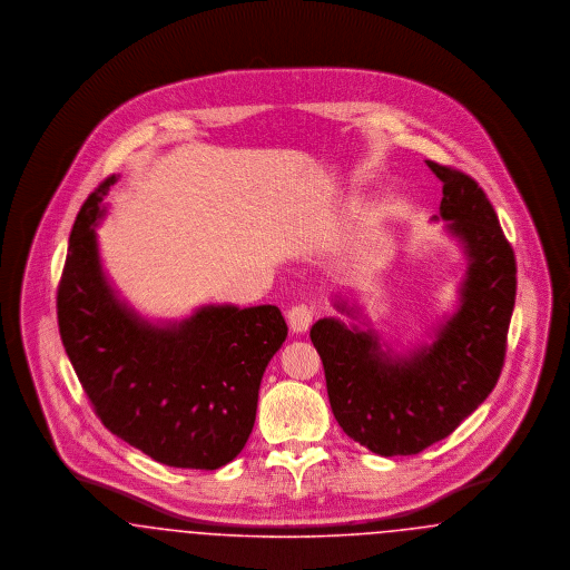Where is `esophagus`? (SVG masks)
<instances>
[{
    "label": "esophagus",
    "mask_w": 570,
    "mask_h": 570,
    "mask_svg": "<svg viewBox=\"0 0 570 570\" xmlns=\"http://www.w3.org/2000/svg\"><path fill=\"white\" fill-rule=\"evenodd\" d=\"M288 318V325L293 328V333H305L312 323H314V309L309 305H295L288 309L286 314Z\"/></svg>",
    "instance_id": "1"
}]
</instances>
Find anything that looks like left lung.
<instances>
[{
	"label": "left lung",
	"instance_id": "1",
	"mask_svg": "<svg viewBox=\"0 0 570 570\" xmlns=\"http://www.w3.org/2000/svg\"><path fill=\"white\" fill-rule=\"evenodd\" d=\"M442 181L440 216L468 258L458 309L428 344L395 353L379 333L321 318L309 337L323 358L335 421L384 458L416 455L453 434L500 379L515 307L517 265L488 194L465 173L428 160ZM335 307L358 318V307Z\"/></svg>",
	"mask_w": 570,
	"mask_h": 570
}]
</instances>
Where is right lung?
<instances>
[{"label": "right lung", "mask_w": 570, "mask_h": 570, "mask_svg": "<svg viewBox=\"0 0 570 570\" xmlns=\"http://www.w3.org/2000/svg\"><path fill=\"white\" fill-rule=\"evenodd\" d=\"M110 175L75 219L57 288L66 354L110 434L173 468L216 470L252 434L258 389L288 335L275 305H203L181 323H149L102 269L96 226Z\"/></svg>", "instance_id": "1"}]
</instances>
